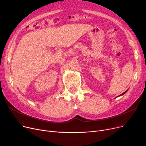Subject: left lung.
I'll list each match as a JSON object with an SVG mask.
<instances>
[{
  "label": "left lung",
  "mask_w": 146,
  "mask_h": 146,
  "mask_svg": "<svg viewBox=\"0 0 146 146\" xmlns=\"http://www.w3.org/2000/svg\"><path fill=\"white\" fill-rule=\"evenodd\" d=\"M127 90H126V91H125V92H124V93H122V94H121V95H119V96H117V97H119V96H122V95H124V94H125V93H126V92H127Z\"/></svg>",
  "instance_id": "1"
}]
</instances>
